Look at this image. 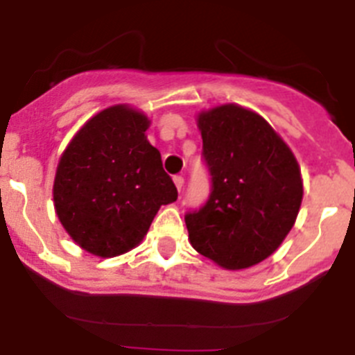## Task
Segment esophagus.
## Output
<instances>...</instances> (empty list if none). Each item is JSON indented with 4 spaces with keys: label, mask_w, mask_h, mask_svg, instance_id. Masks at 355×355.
<instances>
[{
    "label": "esophagus",
    "mask_w": 355,
    "mask_h": 355,
    "mask_svg": "<svg viewBox=\"0 0 355 355\" xmlns=\"http://www.w3.org/2000/svg\"><path fill=\"white\" fill-rule=\"evenodd\" d=\"M173 182H175V185H177L178 191H182V187H184V182H185L184 177H182V175H175Z\"/></svg>",
    "instance_id": "34e87169"
}]
</instances>
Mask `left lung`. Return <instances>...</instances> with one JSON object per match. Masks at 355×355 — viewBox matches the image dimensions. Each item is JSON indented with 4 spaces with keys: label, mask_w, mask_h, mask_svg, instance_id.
<instances>
[{
    "label": "left lung",
    "mask_w": 355,
    "mask_h": 355,
    "mask_svg": "<svg viewBox=\"0 0 355 355\" xmlns=\"http://www.w3.org/2000/svg\"><path fill=\"white\" fill-rule=\"evenodd\" d=\"M210 194L185 214L191 245L227 270L254 266L275 252L303 200L293 152L261 115L224 105L198 119Z\"/></svg>",
    "instance_id": "left-lung-1"
}]
</instances>
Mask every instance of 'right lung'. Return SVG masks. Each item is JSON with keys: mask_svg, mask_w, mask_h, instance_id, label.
I'll return each mask as SVG.
<instances>
[{"mask_svg": "<svg viewBox=\"0 0 355 355\" xmlns=\"http://www.w3.org/2000/svg\"><path fill=\"white\" fill-rule=\"evenodd\" d=\"M147 128L140 112L107 108L75 135L59 161L55 211L69 236L94 256L137 247L161 205L177 200L161 154L145 137Z\"/></svg>", "mask_w": 355, "mask_h": 355, "instance_id": "add662e5", "label": "right lung"}]
</instances>
